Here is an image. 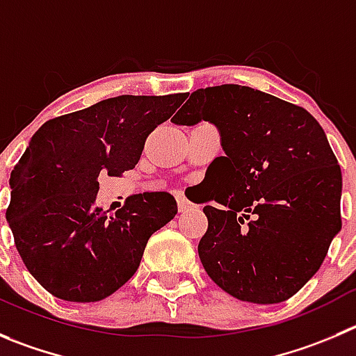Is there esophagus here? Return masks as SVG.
<instances>
[{
    "label": "esophagus",
    "mask_w": 356,
    "mask_h": 356,
    "mask_svg": "<svg viewBox=\"0 0 356 356\" xmlns=\"http://www.w3.org/2000/svg\"><path fill=\"white\" fill-rule=\"evenodd\" d=\"M176 202H178V209H180L181 213H185V211H188V209L194 208V204H192V202L188 201L184 194L176 195Z\"/></svg>",
    "instance_id": "obj_1"
}]
</instances>
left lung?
Segmentation results:
<instances>
[{
	"label": "left lung",
	"instance_id": "obj_1",
	"mask_svg": "<svg viewBox=\"0 0 356 356\" xmlns=\"http://www.w3.org/2000/svg\"><path fill=\"white\" fill-rule=\"evenodd\" d=\"M201 120L218 129L225 152L209 165L213 191L202 202L215 204L202 209V267L236 299L283 302L314 276L341 231L336 155L309 111L252 87L197 89L171 118Z\"/></svg>",
	"mask_w": 356,
	"mask_h": 356
}]
</instances>
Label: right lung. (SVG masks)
Listing matches in <instances>:
<instances>
[{
	"label": "right lung",
	"instance_id": "right-lung-1",
	"mask_svg": "<svg viewBox=\"0 0 356 356\" xmlns=\"http://www.w3.org/2000/svg\"><path fill=\"white\" fill-rule=\"evenodd\" d=\"M187 94L118 96L52 118L33 134L10 175L6 220L22 262L52 296L96 302L138 270L148 239L178 213L168 192L97 208L99 175L138 164L145 141Z\"/></svg>",
	"mask_w": 356,
	"mask_h": 356
}]
</instances>
